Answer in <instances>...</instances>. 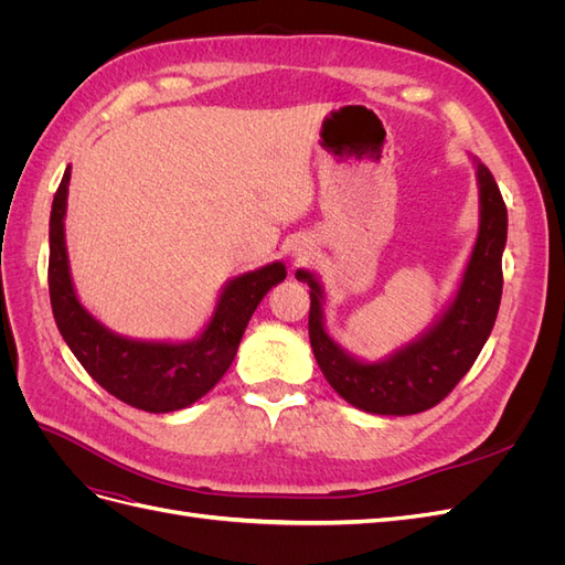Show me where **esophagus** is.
Masks as SVG:
<instances>
[{"mask_svg": "<svg viewBox=\"0 0 565 565\" xmlns=\"http://www.w3.org/2000/svg\"><path fill=\"white\" fill-rule=\"evenodd\" d=\"M295 256L297 259H301V256H306V249H295Z\"/></svg>", "mask_w": 565, "mask_h": 565, "instance_id": "1", "label": "esophagus"}]
</instances>
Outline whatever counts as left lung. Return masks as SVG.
<instances>
[{
  "label": "left lung",
  "instance_id": "obj_1",
  "mask_svg": "<svg viewBox=\"0 0 565 565\" xmlns=\"http://www.w3.org/2000/svg\"><path fill=\"white\" fill-rule=\"evenodd\" d=\"M473 160L478 181V235L452 299L413 341L380 361L349 353L324 324V289L313 270L295 276L311 287L309 337L324 380L370 415H417L438 405L465 377L486 347L502 299L507 207L490 169Z\"/></svg>",
  "mask_w": 565,
  "mask_h": 565
}]
</instances>
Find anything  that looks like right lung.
Masks as SVG:
<instances>
[{
	"label": "right lung",
	"instance_id": "right-lung-1",
	"mask_svg": "<svg viewBox=\"0 0 565 565\" xmlns=\"http://www.w3.org/2000/svg\"><path fill=\"white\" fill-rule=\"evenodd\" d=\"M71 167L51 204L49 297L51 309L82 367L122 403L146 413H174L200 401L231 367L247 322L270 287L285 280L282 262L231 278L221 287L214 313L188 341H152L117 334L96 320L77 297L65 247V210Z\"/></svg>",
	"mask_w": 565,
	"mask_h": 565
}]
</instances>
